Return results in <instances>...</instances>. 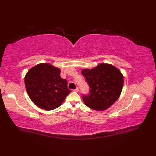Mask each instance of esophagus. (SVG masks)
I'll use <instances>...</instances> for the list:
<instances>
[{"instance_id":"obj_1","label":"esophagus","mask_w":156,"mask_h":156,"mask_svg":"<svg viewBox=\"0 0 156 156\" xmlns=\"http://www.w3.org/2000/svg\"><path fill=\"white\" fill-rule=\"evenodd\" d=\"M73 91L74 92H79V88H78V87H76V88H75V89H74L73 90Z\"/></svg>"}]
</instances>
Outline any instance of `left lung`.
<instances>
[{
    "label": "left lung",
    "mask_w": 156,
    "mask_h": 156,
    "mask_svg": "<svg viewBox=\"0 0 156 156\" xmlns=\"http://www.w3.org/2000/svg\"><path fill=\"white\" fill-rule=\"evenodd\" d=\"M81 73L91 88L90 94L83 98L87 107L98 111H104L120 96L124 76L115 66L100 63L92 69H83Z\"/></svg>",
    "instance_id": "1"
}]
</instances>
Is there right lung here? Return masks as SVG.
Masks as SVG:
<instances>
[{"instance_id": "add662e5", "label": "right lung", "mask_w": 156, "mask_h": 156, "mask_svg": "<svg viewBox=\"0 0 156 156\" xmlns=\"http://www.w3.org/2000/svg\"><path fill=\"white\" fill-rule=\"evenodd\" d=\"M60 68L49 63L38 64L25 76L27 92L38 107L51 111L60 107L71 90L67 81L60 77Z\"/></svg>"}]
</instances>
